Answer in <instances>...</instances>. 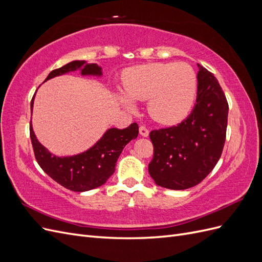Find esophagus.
I'll use <instances>...</instances> for the list:
<instances>
[{
	"label": "esophagus",
	"instance_id": "1",
	"mask_svg": "<svg viewBox=\"0 0 262 262\" xmlns=\"http://www.w3.org/2000/svg\"><path fill=\"white\" fill-rule=\"evenodd\" d=\"M148 130H147V128L146 126H144V125H141L140 126V134L142 137H144V138H147L148 137Z\"/></svg>",
	"mask_w": 262,
	"mask_h": 262
}]
</instances>
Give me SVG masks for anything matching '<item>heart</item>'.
I'll return each instance as SVG.
<instances>
[{
  "label": "heart",
  "mask_w": 262,
  "mask_h": 262,
  "mask_svg": "<svg viewBox=\"0 0 262 262\" xmlns=\"http://www.w3.org/2000/svg\"><path fill=\"white\" fill-rule=\"evenodd\" d=\"M125 93L118 100L126 109L134 110L133 100H147V110L154 120L170 124L184 119L196 97L198 77L188 63H149L126 71Z\"/></svg>",
  "instance_id": "b5f03b06"
}]
</instances>
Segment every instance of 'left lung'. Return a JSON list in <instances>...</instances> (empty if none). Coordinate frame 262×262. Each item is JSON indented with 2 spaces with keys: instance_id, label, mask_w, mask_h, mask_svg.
I'll return each mask as SVG.
<instances>
[{
  "instance_id": "left-lung-1",
  "label": "left lung",
  "mask_w": 262,
  "mask_h": 262,
  "mask_svg": "<svg viewBox=\"0 0 262 262\" xmlns=\"http://www.w3.org/2000/svg\"><path fill=\"white\" fill-rule=\"evenodd\" d=\"M198 92L191 114L181 123L149 133L154 146L148 172L155 184L185 190L201 182L223 150L228 104L216 77L198 64Z\"/></svg>"
}]
</instances>
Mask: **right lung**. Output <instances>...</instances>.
Segmentation results:
<instances>
[{"instance_id": "right-lung-1", "label": "right lung", "mask_w": 262, "mask_h": 262, "mask_svg": "<svg viewBox=\"0 0 262 262\" xmlns=\"http://www.w3.org/2000/svg\"><path fill=\"white\" fill-rule=\"evenodd\" d=\"M80 70L81 74L101 76V68L96 63L72 61L60 69L53 70L45 80ZM36 95V93H35ZM30 102L33 113L34 99ZM30 140L35 157L42 170L54 181L75 192H84L102 186L113 175L116 164L124 146L131 140L138 138L139 125L134 122L125 129L110 128L96 143L87 150L72 156H57L50 153L36 138L30 121Z\"/></svg>"}]
</instances>
